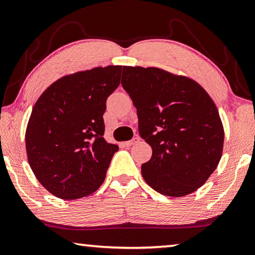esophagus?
Listing matches in <instances>:
<instances>
[{"label": "esophagus", "instance_id": "34e87169", "mask_svg": "<svg viewBox=\"0 0 255 255\" xmlns=\"http://www.w3.org/2000/svg\"><path fill=\"white\" fill-rule=\"evenodd\" d=\"M138 141H139V138L138 137H133L131 140H128V141H125L124 142V146H127V147H130L132 145H135V143H137Z\"/></svg>", "mask_w": 255, "mask_h": 255}]
</instances>
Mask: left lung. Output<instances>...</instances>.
<instances>
[{"mask_svg": "<svg viewBox=\"0 0 255 255\" xmlns=\"http://www.w3.org/2000/svg\"><path fill=\"white\" fill-rule=\"evenodd\" d=\"M122 85L137 109L138 127L152 155L145 182L166 196L195 192L220 163L224 128L200 83L159 68H123Z\"/></svg>", "mask_w": 255, "mask_h": 255, "instance_id": "left-lung-1", "label": "left lung"}]
</instances>
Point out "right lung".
Listing matches in <instances>:
<instances>
[{"instance_id": "obj_1", "label": "right lung", "mask_w": 255, "mask_h": 255, "mask_svg": "<svg viewBox=\"0 0 255 255\" xmlns=\"http://www.w3.org/2000/svg\"><path fill=\"white\" fill-rule=\"evenodd\" d=\"M122 68L63 76L36 100L26 126V155L36 179L52 195L78 200L104 183L118 146L105 140L103 116Z\"/></svg>"}]
</instances>
